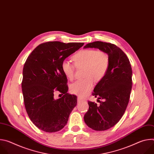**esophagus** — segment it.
<instances>
[{"label": "esophagus", "mask_w": 154, "mask_h": 154, "mask_svg": "<svg viewBox=\"0 0 154 154\" xmlns=\"http://www.w3.org/2000/svg\"><path fill=\"white\" fill-rule=\"evenodd\" d=\"M82 100V99L80 97H77V102H81Z\"/></svg>", "instance_id": "34e87169"}]
</instances>
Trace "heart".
Listing matches in <instances>:
<instances>
[{
  "instance_id": "1",
  "label": "heart",
  "mask_w": 154,
  "mask_h": 154,
  "mask_svg": "<svg viewBox=\"0 0 154 154\" xmlns=\"http://www.w3.org/2000/svg\"><path fill=\"white\" fill-rule=\"evenodd\" d=\"M76 67L85 66V77L72 83L70 86L71 93L83 97L88 94L93 86V79L101 80L106 75L109 67V57L103 51L94 49H82L72 57ZM62 72L70 80L74 77L75 66L68 60H63L61 64Z\"/></svg>"
}]
</instances>
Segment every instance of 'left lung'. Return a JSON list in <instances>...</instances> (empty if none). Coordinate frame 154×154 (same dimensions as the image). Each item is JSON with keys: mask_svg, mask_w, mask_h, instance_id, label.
Wrapping results in <instances>:
<instances>
[{"mask_svg": "<svg viewBox=\"0 0 154 154\" xmlns=\"http://www.w3.org/2000/svg\"><path fill=\"white\" fill-rule=\"evenodd\" d=\"M84 48H96L109 57V67L105 77L94 89L93 96L100 105L88 101L89 109L84 116L86 124L97 131L109 129L116 125L125 112L132 86V70L125 53L112 43L95 41L87 44Z\"/></svg>", "mask_w": 154, "mask_h": 154, "instance_id": "left-lung-1", "label": "left lung"}]
</instances>
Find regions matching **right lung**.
I'll return each mask as SVG.
<instances>
[{
  "label": "right lung",
  "mask_w": 154,
  "mask_h": 154,
  "mask_svg": "<svg viewBox=\"0 0 154 154\" xmlns=\"http://www.w3.org/2000/svg\"><path fill=\"white\" fill-rule=\"evenodd\" d=\"M83 45L44 42L32 52L24 64L22 90L26 109L32 122L42 131L56 132L61 130L77 105V96L67 93L68 80L61 64ZM57 91L63 96L55 100L54 93Z\"/></svg>",
  "instance_id": "1"
}]
</instances>
